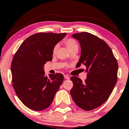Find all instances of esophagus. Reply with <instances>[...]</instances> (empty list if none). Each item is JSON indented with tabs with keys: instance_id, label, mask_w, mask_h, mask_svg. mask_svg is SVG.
Segmentation results:
<instances>
[{
	"instance_id": "obj_1",
	"label": "esophagus",
	"mask_w": 129,
	"mask_h": 129,
	"mask_svg": "<svg viewBox=\"0 0 129 129\" xmlns=\"http://www.w3.org/2000/svg\"><path fill=\"white\" fill-rule=\"evenodd\" d=\"M64 78H66V79H67V80H69L70 78V77L67 74V75H64Z\"/></svg>"
}]
</instances>
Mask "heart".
<instances>
[{"label":"heart","instance_id":"heart-1","mask_svg":"<svg viewBox=\"0 0 129 129\" xmlns=\"http://www.w3.org/2000/svg\"><path fill=\"white\" fill-rule=\"evenodd\" d=\"M64 44L66 45L67 48L68 50L71 51L73 49L77 48H78V44H77V41L74 40V39L72 38H69L67 39H66L64 41ZM58 48V45H56L54 46V48H53L52 50V53L53 54H55L56 51H57V49Z\"/></svg>","mask_w":129,"mask_h":129}]
</instances>
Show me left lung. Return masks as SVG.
Wrapping results in <instances>:
<instances>
[{"label":"left lung","instance_id":"obj_1","mask_svg":"<svg viewBox=\"0 0 129 129\" xmlns=\"http://www.w3.org/2000/svg\"><path fill=\"white\" fill-rule=\"evenodd\" d=\"M81 45V56L77 67H86L87 79L82 82L71 77L72 99L81 109L92 110L102 106L111 95L117 81L118 63L110 48L99 37L88 32L73 34Z\"/></svg>","mask_w":129,"mask_h":129}]
</instances>
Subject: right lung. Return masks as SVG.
<instances>
[{
	"label": "right lung",
	"mask_w": 129,
	"mask_h": 129,
	"mask_svg": "<svg viewBox=\"0 0 129 129\" xmlns=\"http://www.w3.org/2000/svg\"><path fill=\"white\" fill-rule=\"evenodd\" d=\"M67 33L40 32L20 45L11 64L13 87L24 105L41 111L51 105L63 80L60 73L45 76L44 64L52 61L54 46Z\"/></svg>",
	"instance_id": "obj_1"
}]
</instances>
